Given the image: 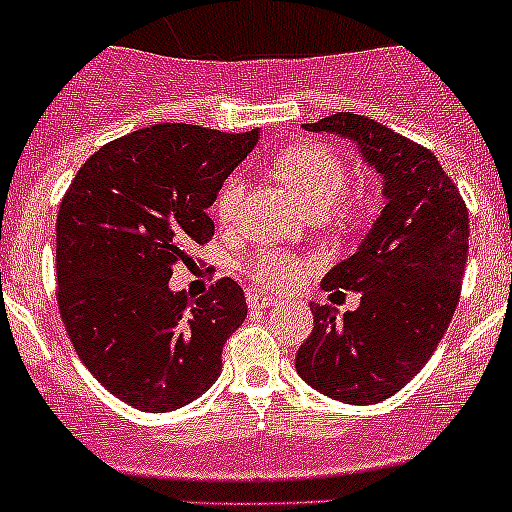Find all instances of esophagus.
I'll use <instances>...</instances> for the list:
<instances>
[{
  "mask_svg": "<svg viewBox=\"0 0 512 512\" xmlns=\"http://www.w3.org/2000/svg\"><path fill=\"white\" fill-rule=\"evenodd\" d=\"M269 305H271V297L259 295V292H251V295H248V307H251V310H266Z\"/></svg>",
  "mask_w": 512,
  "mask_h": 512,
  "instance_id": "34e87169",
  "label": "esophagus"
}]
</instances>
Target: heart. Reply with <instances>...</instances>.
Listing matches in <instances>:
<instances>
[{
    "mask_svg": "<svg viewBox=\"0 0 512 512\" xmlns=\"http://www.w3.org/2000/svg\"><path fill=\"white\" fill-rule=\"evenodd\" d=\"M277 174L282 176L289 187L302 200V205L310 207L312 212H328L330 207L343 200L341 194L346 192L348 184V166L338 151L320 143H302L292 146L277 158ZM243 200V179L241 174H230L223 182L220 192L215 197V215L220 223H230ZM346 212V205H343ZM310 271V261L292 256L279 248L261 251L251 261L253 282L266 289H282L295 284Z\"/></svg>",
    "mask_w": 512,
    "mask_h": 512,
    "instance_id": "obj_1",
    "label": "heart"
}]
</instances>
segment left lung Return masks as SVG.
Here are the masks:
<instances>
[{
    "instance_id": "left-lung-1",
    "label": "left lung",
    "mask_w": 512,
    "mask_h": 512,
    "mask_svg": "<svg viewBox=\"0 0 512 512\" xmlns=\"http://www.w3.org/2000/svg\"><path fill=\"white\" fill-rule=\"evenodd\" d=\"M356 143L384 179V207L356 253L325 274L323 289H354L361 305L338 315L312 305L297 374L348 405L400 392L431 359L459 305L469 212L438 158L415 140L354 112L305 125Z\"/></svg>"
}]
</instances>
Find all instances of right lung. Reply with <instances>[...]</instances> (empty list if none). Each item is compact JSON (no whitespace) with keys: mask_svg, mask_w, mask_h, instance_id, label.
<instances>
[{"mask_svg":"<svg viewBox=\"0 0 512 512\" xmlns=\"http://www.w3.org/2000/svg\"><path fill=\"white\" fill-rule=\"evenodd\" d=\"M259 130L164 122L110 140L66 189L56 220V300L97 382L146 413L210 390L223 346L246 320L230 277L197 300L171 292L174 266L215 235L207 210Z\"/></svg>","mask_w":512,"mask_h":512,"instance_id":"right-lung-1","label":"right lung"}]
</instances>
